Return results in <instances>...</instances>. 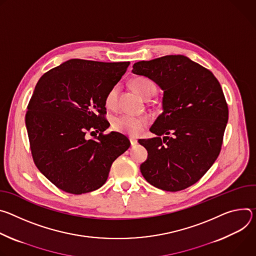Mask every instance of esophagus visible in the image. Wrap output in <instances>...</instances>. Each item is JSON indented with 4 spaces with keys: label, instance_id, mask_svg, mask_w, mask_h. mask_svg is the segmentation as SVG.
I'll return each mask as SVG.
<instances>
[{
    "label": "esophagus",
    "instance_id": "34e87169",
    "mask_svg": "<svg viewBox=\"0 0 256 256\" xmlns=\"http://www.w3.org/2000/svg\"><path fill=\"white\" fill-rule=\"evenodd\" d=\"M130 142H131V146H135V144H137V139L130 137Z\"/></svg>",
    "mask_w": 256,
    "mask_h": 256
}]
</instances>
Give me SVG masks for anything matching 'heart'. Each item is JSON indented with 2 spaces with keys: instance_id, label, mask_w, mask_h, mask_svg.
<instances>
[{
  "instance_id": "heart-1",
  "label": "heart",
  "mask_w": 256,
  "mask_h": 256,
  "mask_svg": "<svg viewBox=\"0 0 256 256\" xmlns=\"http://www.w3.org/2000/svg\"><path fill=\"white\" fill-rule=\"evenodd\" d=\"M133 90L144 100L150 98L156 92V86L152 80L146 77H136L132 80ZM118 100V88H112L104 98V106L108 108H115ZM148 125V119L142 116H132L123 114L112 120V128L118 132L131 136H138Z\"/></svg>"
}]
</instances>
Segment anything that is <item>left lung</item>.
Masks as SVG:
<instances>
[{"label":"left lung","mask_w":256,"mask_h":256,"mask_svg":"<svg viewBox=\"0 0 256 256\" xmlns=\"http://www.w3.org/2000/svg\"><path fill=\"white\" fill-rule=\"evenodd\" d=\"M132 72L164 90V110L150 128L156 137L138 141L148 152L141 174L158 189H186L208 171L222 148L229 108L220 84L182 54L137 62Z\"/></svg>","instance_id":"8db88e82"}]
</instances>
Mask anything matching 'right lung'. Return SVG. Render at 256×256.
Segmentation results:
<instances>
[{
	"label": "right lung",
	"instance_id": "add662e5",
	"mask_svg": "<svg viewBox=\"0 0 256 256\" xmlns=\"http://www.w3.org/2000/svg\"><path fill=\"white\" fill-rule=\"evenodd\" d=\"M129 64L71 59L38 80L25 124L34 162L56 187L71 194L98 189L129 148L125 135L104 134L110 126L104 98ZM94 132L99 136L88 140Z\"/></svg>",
	"mask_w": 256,
	"mask_h": 256
}]
</instances>
